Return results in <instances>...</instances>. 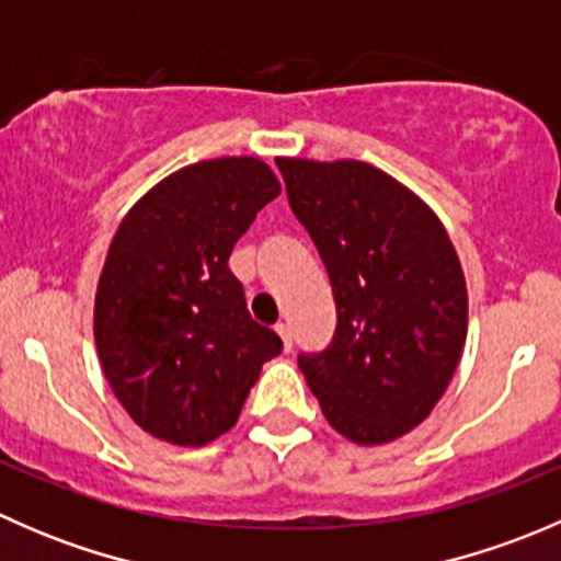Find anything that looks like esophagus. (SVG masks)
<instances>
[{
  "mask_svg": "<svg viewBox=\"0 0 561 561\" xmlns=\"http://www.w3.org/2000/svg\"><path fill=\"white\" fill-rule=\"evenodd\" d=\"M276 333H279V339H282V344H285V350H290L293 347L290 325H287V322H279V325H276Z\"/></svg>",
  "mask_w": 561,
  "mask_h": 561,
  "instance_id": "obj_1",
  "label": "esophagus"
}]
</instances>
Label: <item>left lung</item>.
<instances>
[{
	"mask_svg": "<svg viewBox=\"0 0 561 561\" xmlns=\"http://www.w3.org/2000/svg\"><path fill=\"white\" fill-rule=\"evenodd\" d=\"M298 222L336 301L325 353L301 355L325 421L355 445L421 426L448 390L467 342V279L437 214L360 160L276 157Z\"/></svg>",
	"mask_w": 561,
	"mask_h": 561,
	"instance_id": "left-lung-1",
	"label": "left lung"
}]
</instances>
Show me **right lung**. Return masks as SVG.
<instances>
[{"label": "right lung", "mask_w": 561, "mask_h": 561, "mask_svg": "<svg viewBox=\"0 0 561 561\" xmlns=\"http://www.w3.org/2000/svg\"><path fill=\"white\" fill-rule=\"evenodd\" d=\"M282 192L257 157L157 181L116 228L94 296V344L118 404L151 437L201 448L236 426L282 339L247 312L228 257Z\"/></svg>", "instance_id": "right-lung-1"}]
</instances>
